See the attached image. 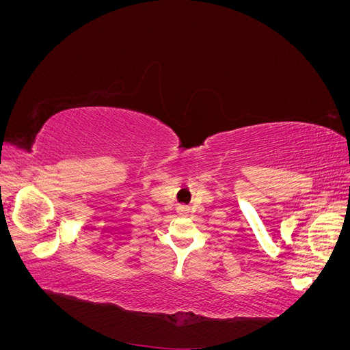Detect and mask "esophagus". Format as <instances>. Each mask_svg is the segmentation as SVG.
Masks as SVG:
<instances>
[{
    "label": "esophagus",
    "instance_id": "obj_1",
    "mask_svg": "<svg viewBox=\"0 0 350 350\" xmlns=\"http://www.w3.org/2000/svg\"><path fill=\"white\" fill-rule=\"evenodd\" d=\"M176 210H178V215H179V216H188V213H189L188 207L184 206V204H179Z\"/></svg>",
    "mask_w": 350,
    "mask_h": 350
}]
</instances>
